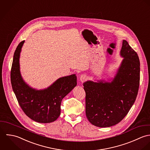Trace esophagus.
<instances>
[{
	"label": "esophagus",
	"instance_id": "esophagus-1",
	"mask_svg": "<svg viewBox=\"0 0 150 150\" xmlns=\"http://www.w3.org/2000/svg\"><path fill=\"white\" fill-rule=\"evenodd\" d=\"M86 79H87V76L83 74L80 76V81L81 82H84L85 81H86Z\"/></svg>",
	"mask_w": 150,
	"mask_h": 150
}]
</instances>
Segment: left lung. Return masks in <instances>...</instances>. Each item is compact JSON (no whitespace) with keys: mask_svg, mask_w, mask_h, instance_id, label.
<instances>
[{"mask_svg":"<svg viewBox=\"0 0 150 150\" xmlns=\"http://www.w3.org/2000/svg\"><path fill=\"white\" fill-rule=\"evenodd\" d=\"M120 54L124 59L111 82L88 81L83 85L86 117L97 127H110L120 122L129 112L138 93L139 56L125 40L122 42Z\"/></svg>","mask_w":150,"mask_h":150,"instance_id":"left-lung-1","label":"left lung"}]
</instances>
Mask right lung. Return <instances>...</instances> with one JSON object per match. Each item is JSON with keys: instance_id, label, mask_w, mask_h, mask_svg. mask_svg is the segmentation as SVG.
<instances>
[{"instance_id": "add662e5", "label": "right lung", "mask_w": 150, "mask_h": 150, "mask_svg": "<svg viewBox=\"0 0 150 150\" xmlns=\"http://www.w3.org/2000/svg\"><path fill=\"white\" fill-rule=\"evenodd\" d=\"M25 40L15 50L11 69V83L20 106L31 120L39 123H50L57 120L61 112L62 98L77 84L75 74L58 79L51 86L42 90L30 88L23 80L20 69V56Z\"/></svg>"}]
</instances>
